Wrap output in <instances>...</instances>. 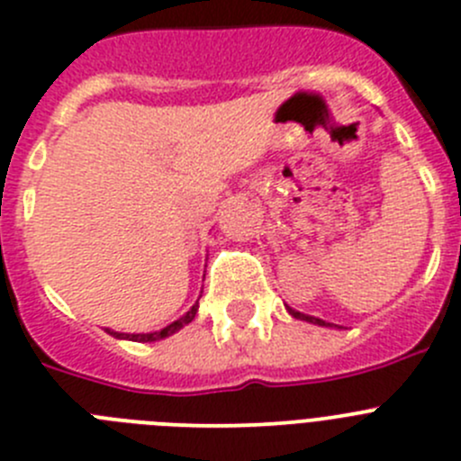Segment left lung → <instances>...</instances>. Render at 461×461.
I'll use <instances>...</instances> for the list:
<instances>
[{
    "label": "left lung",
    "instance_id": "left-lung-1",
    "mask_svg": "<svg viewBox=\"0 0 461 461\" xmlns=\"http://www.w3.org/2000/svg\"><path fill=\"white\" fill-rule=\"evenodd\" d=\"M286 312H289L291 316H294V318H300V321L312 322V325H321V328H337V325H330V322L321 321V318H316V316H309V313H300V312H295V309H291L289 304H286Z\"/></svg>",
    "mask_w": 461,
    "mask_h": 461
}]
</instances>
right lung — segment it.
Here are the masks:
<instances>
[{
	"mask_svg": "<svg viewBox=\"0 0 461 461\" xmlns=\"http://www.w3.org/2000/svg\"><path fill=\"white\" fill-rule=\"evenodd\" d=\"M197 307H200V300H197L195 304H193L191 309H188L186 313H184L182 318H177L175 322H170V325H166L163 330H158V332H149V334H124V332H113V330H106V332L111 334V337L115 339H129V341H139V343H148V341H158V339H166L170 337V334L179 332V330L184 328V325H188V322L195 318L197 313Z\"/></svg>",
	"mask_w": 461,
	"mask_h": 461,
	"instance_id": "right-lung-1",
	"label": "right lung"
}]
</instances>
